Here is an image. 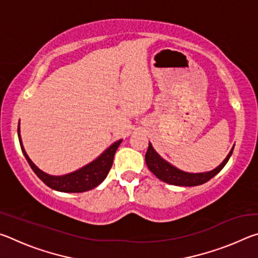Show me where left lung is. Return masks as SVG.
Segmentation results:
<instances>
[{"label": "left lung", "mask_w": 258, "mask_h": 258, "mask_svg": "<svg viewBox=\"0 0 258 258\" xmlns=\"http://www.w3.org/2000/svg\"><path fill=\"white\" fill-rule=\"evenodd\" d=\"M233 148L231 149L230 154L224 159L218 167L213 169L211 172L207 173H198V174H192V173H185L182 172L180 169L173 167L172 165H169L167 161H165L154 150V148L149 143L148 147V151L146 154V163L148 168L155 174V175L159 178V180L164 181L168 184L173 185H182V186H195L199 184H204L207 181L211 180L212 177L216 175L217 173L221 172V169L224 167L230 159L231 155H232Z\"/></svg>", "instance_id": "8db88e82"}]
</instances>
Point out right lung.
<instances>
[{"label": "right lung", "mask_w": 258, "mask_h": 258, "mask_svg": "<svg viewBox=\"0 0 258 258\" xmlns=\"http://www.w3.org/2000/svg\"><path fill=\"white\" fill-rule=\"evenodd\" d=\"M18 137L23 154L25 155V158L27 159L28 164L30 167H32L34 173L36 174L47 186L51 187V189L61 192H85L94 189L95 186H98L100 183L107 177L109 171H110L113 163V156H115L117 148L119 147L121 142V140L115 142L112 146L109 147L98 159H95L91 164L84 166V167L78 169L76 172L67 174V175L63 176H51L40 171V169L32 163V160L29 159L27 154H26L23 143H21L19 125Z\"/></svg>", "instance_id": "obj_1"}]
</instances>
